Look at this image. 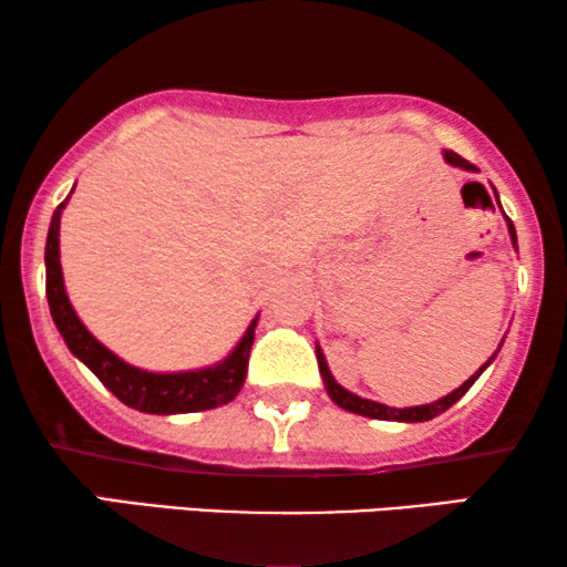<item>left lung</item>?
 <instances>
[{"label":"left lung","instance_id":"obj_1","mask_svg":"<svg viewBox=\"0 0 567 567\" xmlns=\"http://www.w3.org/2000/svg\"><path fill=\"white\" fill-rule=\"evenodd\" d=\"M444 157L449 165L454 167H462V169H477L472 162H467L464 157H460L456 152H444ZM495 198H498V193H495ZM501 206V204H498ZM508 235H511V243L516 245V229H514V221L508 219ZM493 361V359H491ZM491 361L485 363V367H480L475 374H472L467 382H464L462 386H456V390L452 394H446V398H441L436 402H431V405H417V408H390V405H382V402H374V400H363L359 398V394L348 392L340 386L336 379H332L330 369H328V361H324V355L320 351V346H317V367H320V374H322V382H324V390H328L330 400L336 402L338 408L348 410V413H355V415H363V417H377V421H398V423H423V421H431V417H436L444 413V410H449L454 405L456 400L464 398V392L470 390L472 384L477 382V377L483 374V371L491 367Z\"/></svg>","mask_w":567,"mask_h":567}]
</instances>
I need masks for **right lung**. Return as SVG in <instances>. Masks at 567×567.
Wrapping results in <instances>:
<instances>
[{
	"instance_id": "obj_1",
	"label": "right lung",
	"mask_w": 567,
	"mask_h": 567,
	"mask_svg": "<svg viewBox=\"0 0 567 567\" xmlns=\"http://www.w3.org/2000/svg\"><path fill=\"white\" fill-rule=\"evenodd\" d=\"M64 204L53 212L49 239H45V297H49L51 317L76 359L90 367L100 382L118 398L123 405L142 410L154 415H173V413H198V410H212L227 405L243 390L247 377V361H250V348L255 340V324L258 317L250 322V328L239 340L235 351L216 367L198 371H181V374H152L131 363L121 361L118 355L107 351L100 340L92 338V332L84 328L76 317L74 307L69 305L64 276H61L59 262V227Z\"/></svg>"
}]
</instances>
